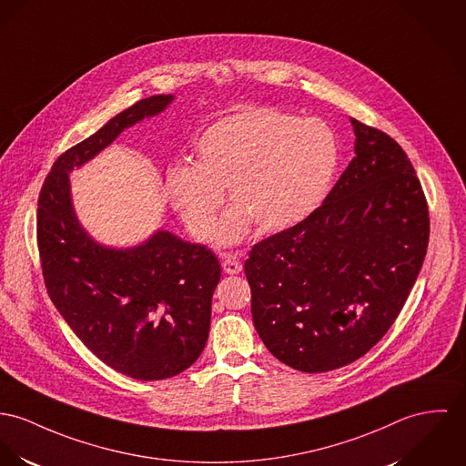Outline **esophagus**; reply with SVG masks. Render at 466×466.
Returning <instances> with one entry per match:
<instances>
[{
  "mask_svg": "<svg viewBox=\"0 0 466 466\" xmlns=\"http://www.w3.org/2000/svg\"><path fill=\"white\" fill-rule=\"evenodd\" d=\"M221 268L225 273L228 275H239L243 271V264L236 258V257H227L223 262H221Z\"/></svg>",
  "mask_w": 466,
  "mask_h": 466,
  "instance_id": "esophagus-1",
  "label": "esophagus"
}]
</instances>
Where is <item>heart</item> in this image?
Returning <instances> with one entry per match:
<instances>
[{
    "label": "heart",
    "mask_w": 466,
    "mask_h": 466,
    "mask_svg": "<svg viewBox=\"0 0 466 466\" xmlns=\"http://www.w3.org/2000/svg\"><path fill=\"white\" fill-rule=\"evenodd\" d=\"M337 163V138L319 118L247 107L200 135L195 165H172L165 191L187 232L208 241L227 187L232 208L216 241L232 245L248 234L251 223L260 232H279L307 219L321 206Z\"/></svg>",
    "instance_id": "obj_1"
}]
</instances>
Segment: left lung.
Listing matches in <instances>:
<instances>
[{"instance_id": "obj_1", "label": "left lung", "mask_w": 466, "mask_h": 466, "mask_svg": "<svg viewBox=\"0 0 466 466\" xmlns=\"http://www.w3.org/2000/svg\"><path fill=\"white\" fill-rule=\"evenodd\" d=\"M351 126L355 157L321 208L257 243L245 262L258 337L275 359L310 374L381 340L430 241L428 202L406 152L380 129Z\"/></svg>"}]
</instances>
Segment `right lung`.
<instances>
[{
  "label": "right lung",
  "instance_id": "right-lung-1",
  "mask_svg": "<svg viewBox=\"0 0 466 466\" xmlns=\"http://www.w3.org/2000/svg\"><path fill=\"white\" fill-rule=\"evenodd\" d=\"M174 99H142L64 152L36 209L42 275L56 310L97 359L142 381L177 376L204 351L219 262L204 245L161 228L131 248L97 243L76 216L69 176Z\"/></svg>",
  "mask_w": 466,
  "mask_h": 466
}]
</instances>
